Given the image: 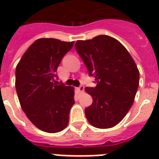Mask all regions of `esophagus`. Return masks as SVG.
<instances>
[{"mask_svg":"<svg viewBox=\"0 0 159 159\" xmlns=\"http://www.w3.org/2000/svg\"><path fill=\"white\" fill-rule=\"evenodd\" d=\"M84 86H80L79 88H77V91H78L80 93H84Z\"/></svg>","mask_w":159,"mask_h":159,"instance_id":"esophagus-1","label":"esophagus"}]
</instances>
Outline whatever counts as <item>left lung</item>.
I'll return each mask as SVG.
<instances>
[{"mask_svg":"<svg viewBox=\"0 0 159 159\" xmlns=\"http://www.w3.org/2000/svg\"><path fill=\"white\" fill-rule=\"evenodd\" d=\"M75 47L97 83L95 88H85L93 100L85 109L86 117L95 128H112L127 115L135 98L139 85L136 63L112 36L77 41Z\"/></svg>","mask_w":159,"mask_h":159,"instance_id":"left-lung-1","label":"left lung"}]
</instances>
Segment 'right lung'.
<instances>
[{"label": "right lung", "mask_w": 159, "mask_h": 159, "mask_svg": "<svg viewBox=\"0 0 159 159\" xmlns=\"http://www.w3.org/2000/svg\"><path fill=\"white\" fill-rule=\"evenodd\" d=\"M73 44L54 38L37 39L16 68L20 107L31 123L47 133H58L66 128L74 104V88L56 81L61 61Z\"/></svg>", "instance_id": "right-lung-1"}]
</instances>
